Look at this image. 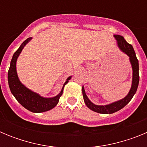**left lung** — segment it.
Listing matches in <instances>:
<instances>
[{"instance_id":"left-lung-1","label":"left lung","mask_w":147,"mask_h":147,"mask_svg":"<svg viewBox=\"0 0 147 147\" xmlns=\"http://www.w3.org/2000/svg\"><path fill=\"white\" fill-rule=\"evenodd\" d=\"M114 37L116 38L118 41V45L119 47L124 51L125 54L129 57V60H130L131 64L132 67V84L131 89L129 90V93L127 95L125 98L123 99L118 101L116 102L110 104L108 105H105V106H99V105H96L92 103L88 98L87 97L86 93H85V89L82 87V94L83 98L85 101V105L87 107L90 108L91 110L94 112L102 114H111L115 112H117L121 109H122L124 107H125L127 104L130 102V100L133 97V96L136 93L137 90L138 86V83H139V65H138V60L136 57V52H135L133 47L131 44L128 43L125 40L124 37L121 36V35H114Z\"/></svg>"}]
</instances>
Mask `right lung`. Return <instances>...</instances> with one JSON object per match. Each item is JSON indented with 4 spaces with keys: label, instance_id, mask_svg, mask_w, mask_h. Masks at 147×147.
<instances>
[{
    "label": "right lung",
    "instance_id": "obj_1",
    "mask_svg": "<svg viewBox=\"0 0 147 147\" xmlns=\"http://www.w3.org/2000/svg\"><path fill=\"white\" fill-rule=\"evenodd\" d=\"M32 38L29 37L26 40L13 55L11 63H10L9 69L8 71V82H9V86L11 93L23 107H24L31 112L42 113L51 110L57 105L59 98L62 95L65 85L68 82V80H71V76L67 78V81L65 82L60 93L57 96L49 98H42V97L40 96L38 94L31 91L30 90L26 88L23 84H21L18 79V75H17L16 61L18 56L20 54L26 44Z\"/></svg>",
    "mask_w": 147,
    "mask_h": 147
}]
</instances>
